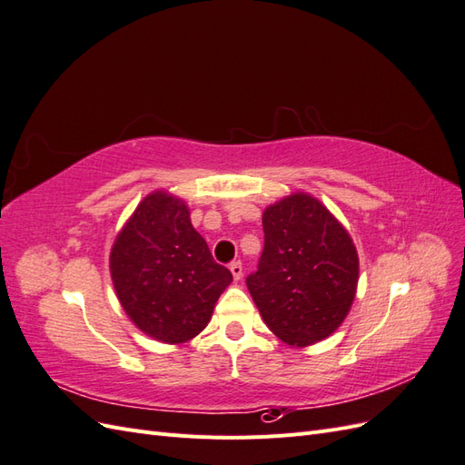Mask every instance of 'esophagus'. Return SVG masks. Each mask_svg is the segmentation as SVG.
Here are the masks:
<instances>
[{
  "mask_svg": "<svg viewBox=\"0 0 465 465\" xmlns=\"http://www.w3.org/2000/svg\"><path fill=\"white\" fill-rule=\"evenodd\" d=\"M231 273H232V279L238 281L242 277V263L241 262H232L231 263Z\"/></svg>",
  "mask_w": 465,
  "mask_h": 465,
  "instance_id": "1",
  "label": "esophagus"
}]
</instances>
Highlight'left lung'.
Returning <instances> with one entry per match:
<instances>
[{"label": "left lung", "mask_w": 465, "mask_h": 465, "mask_svg": "<svg viewBox=\"0 0 465 465\" xmlns=\"http://www.w3.org/2000/svg\"><path fill=\"white\" fill-rule=\"evenodd\" d=\"M263 252L246 285L281 341L308 347L347 318L359 283L353 238L314 195L294 192L263 209Z\"/></svg>", "instance_id": "obj_1"}]
</instances>
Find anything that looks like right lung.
<instances>
[{
	"mask_svg": "<svg viewBox=\"0 0 465 465\" xmlns=\"http://www.w3.org/2000/svg\"><path fill=\"white\" fill-rule=\"evenodd\" d=\"M110 275L134 326L166 345L202 333L232 281L192 227L186 202L166 190L147 193L116 234Z\"/></svg>",
	"mask_w": 465,
	"mask_h": 465,
	"instance_id": "obj_1",
	"label": "right lung"
}]
</instances>
